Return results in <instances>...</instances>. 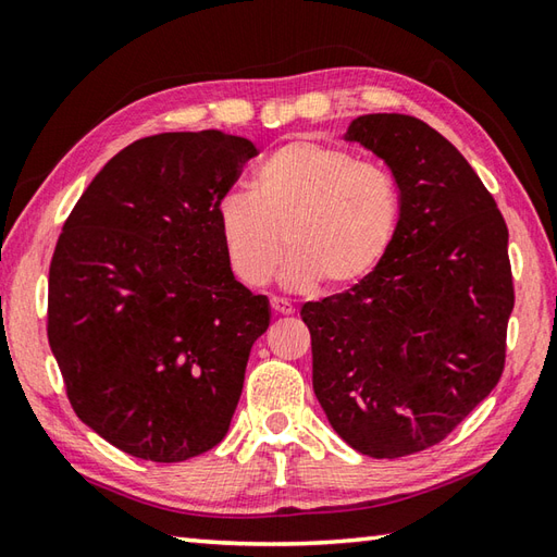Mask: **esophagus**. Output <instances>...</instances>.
Returning <instances> with one entry per match:
<instances>
[{
  "mask_svg": "<svg viewBox=\"0 0 557 557\" xmlns=\"http://www.w3.org/2000/svg\"><path fill=\"white\" fill-rule=\"evenodd\" d=\"M270 309L275 315H292L294 313V306L285 299H270Z\"/></svg>",
  "mask_w": 557,
  "mask_h": 557,
  "instance_id": "1",
  "label": "esophagus"
}]
</instances>
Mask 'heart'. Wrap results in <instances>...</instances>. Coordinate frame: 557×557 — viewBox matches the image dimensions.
Returning <instances> with one entry per match:
<instances>
[{"label": "heart", "mask_w": 557, "mask_h": 557, "mask_svg": "<svg viewBox=\"0 0 557 557\" xmlns=\"http://www.w3.org/2000/svg\"><path fill=\"white\" fill-rule=\"evenodd\" d=\"M401 224V188L381 162L321 140H292L258 164L251 194L218 203V230L232 275L263 287L285 258L289 289L361 285L383 265Z\"/></svg>", "instance_id": "obj_1"}]
</instances>
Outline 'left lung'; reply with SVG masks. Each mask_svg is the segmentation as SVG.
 I'll return each mask as SVG.
<instances>
[{
	"label": "left lung",
	"mask_w": 557,
	"mask_h": 557,
	"mask_svg": "<svg viewBox=\"0 0 557 557\" xmlns=\"http://www.w3.org/2000/svg\"><path fill=\"white\" fill-rule=\"evenodd\" d=\"M347 140L401 188L395 246L369 280L301 306L313 389L342 441L399 459L453 433L505 369L515 309L507 224L461 152L409 114H363Z\"/></svg>",
	"instance_id": "obj_1"
}]
</instances>
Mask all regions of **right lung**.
<instances>
[{"label":"right lung","mask_w":557,"mask_h":557,"mask_svg":"<svg viewBox=\"0 0 557 557\" xmlns=\"http://www.w3.org/2000/svg\"><path fill=\"white\" fill-rule=\"evenodd\" d=\"M246 138H140L104 164L59 234L47 339L83 423L176 465L230 431L268 299L236 282L218 203L256 156Z\"/></svg>","instance_id":"add662e5"}]
</instances>
